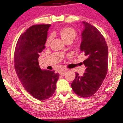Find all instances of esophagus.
Returning a JSON list of instances; mask_svg holds the SVG:
<instances>
[{
    "label": "esophagus",
    "instance_id": "34e87169",
    "mask_svg": "<svg viewBox=\"0 0 123 123\" xmlns=\"http://www.w3.org/2000/svg\"><path fill=\"white\" fill-rule=\"evenodd\" d=\"M67 69L65 68H61V69L60 70V74L61 75H62L63 76L64 75V74L65 73L66 71H67Z\"/></svg>",
    "mask_w": 123,
    "mask_h": 123
}]
</instances>
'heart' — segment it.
Instances as JSON below:
<instances>
[{
    "instance_id": "heart-1",
    "label": "heart",
    "mask_w": 123,
    "mask_h": 123,
    "mask_svg": "<svg viewBox=\"0 0 123 123\" xmlns=\"http://www.w3.org/2000/svg\"><path fill=\"white\" fill-rule=\"evenodd\" d=\"M58 33L59 36H60L61 39L66 44L69 43V42L72 43L77 36L76 31L70 27H65L62 28L58 31ZM51 40V37L50 36L47 38L46 43H45L46 46H49L50 44Z\"/></svg>"
}]
</instances>
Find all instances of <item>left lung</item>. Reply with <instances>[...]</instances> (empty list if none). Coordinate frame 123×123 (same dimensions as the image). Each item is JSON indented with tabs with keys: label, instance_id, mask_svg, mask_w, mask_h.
I'll list each match as a JSON object with an SVG mask.
<instances>
[{
	"label": "left lung",
	"instance_id": "obj_1",
	"mask_svg": "<svg viewBox=\"0 0 123 123\" xmlns=\"http://www.w3.org/2000/svg\"><path fill=\"white\" fill-rule=\"evenodd\" d=\"M82 41L80 50L87 58L83 61L86 72L83 76L76 73L71 84L73 91L83 98L91 97L100 88L108 68V49L105 38L97 28L83 21Z\"/></svg>",
	"mask_w": 123,
	"mask_h": 123
}]
</instances>
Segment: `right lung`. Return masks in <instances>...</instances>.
Segmentation results:
<instances>
[{"label": "right lung", "instance_id": "right-lung-1", "mask_svg": "<svg viewBox=\"0 0 123 123\" xmlns=\"http://www.w3.org/2000/svg\"><path fill=\"white\" fill-rule=\"evenodd\" d=\"M50 24L32 25L21 35L14 52V68L24 88L39 100L50 98L55 91L59 73L42 70L39 54L44 49Z\"/></svg>", "mask_w": 123, "mask_h": 123}]
</instances>
